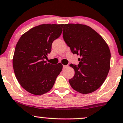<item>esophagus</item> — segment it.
Wrapping results in <instances>:
<instances>
[{
    "label": "esophagus",
    "instance_id": "1",
    "mask_svg": "<svg viewBox=\"0 0 123 123\" xmlns=\"http://www.w3.org/2000/svg\"><path fill=\"white\" fill-rule=\"evenodd\" d=\"M63 68H67V67H68V66H67V65H63Z\"/></svg>",
    "mask_w": 123,
    "mask_h": 123
}]
</instances>
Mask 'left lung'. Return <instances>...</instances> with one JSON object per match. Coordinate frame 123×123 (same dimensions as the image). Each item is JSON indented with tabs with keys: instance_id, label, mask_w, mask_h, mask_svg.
Returning a JSON list of instances; mask_svg holds the SVG:
<instances>
[{
	"instance_id": "1",
	"label": "left lung",
	"mask_w": 123,
	"mask_h": 123,
	"mask_svg": "<svg viewBox=\"0 0 123 123\" xmlns=\"http://www.w3.org/2000/svg\"><path fill=\"white\" fill-rule=\"evenodd\" d=\"M63 38L73 54L80 55L78 66L71 63L74 76L69 80L74 90L91 93L103 85L110 69L111 52L103 37L89 26L66 24Z\"/></svg>"
}]
</instances>
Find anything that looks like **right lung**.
<instances>
[{
  "label": "right lung",
  "mask_w": 123,
  "mask_h": 123,
  "mask_svg": "<svg viewBox=\"0 0 123 123\" xmlns=\"http://www.w3.org/2000/svg\"><path fill=\"white\" fill-rule=\"evenodd\" d=\"M63 24L35 26L19 39L12 59L18 81L24 89L34 95L48 92L62 70L61 63L52 65L44 61L51 52V45L62 33Z\"/></svg>",
  "instance_id": "obj_1"
}]
</instances>
